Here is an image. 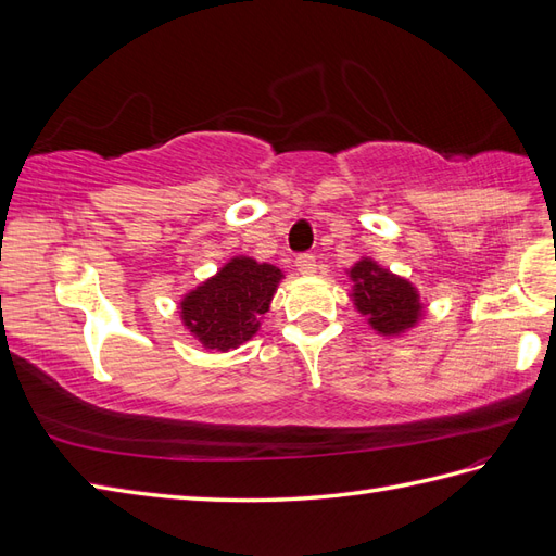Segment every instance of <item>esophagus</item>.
Masks as SVG:
<instances>
[{
	"label": "esophagus",
	"mask_w": 556,
	"mask_h": 556,
	"mask_svg": "<svg viewBox=\"0 0 556 556\" xmlns=\"http://www.w3.org/2000/svg\"><path fill=\"white\" fill-rule=\"evenodd\" d=\"M296 270H300L302 276H314L316 274V256L314 254H300L296 256Z\"/></svg>",
	"instance_id": "obj_1"
}]
</instances>
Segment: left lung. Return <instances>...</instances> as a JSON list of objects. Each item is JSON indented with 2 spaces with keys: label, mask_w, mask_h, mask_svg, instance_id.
<instances>
[{
  "label": "left lung",
  "mask_w": 556,
  "mask_h": 556,
  "mask_svg": "<svg viewBox=\"0 0 556 556\" xmlns=\"http://www.w3.org/2000/svg\"><path fill=\"white\" fill-rule=\"evenodd\" d=\"M349 278L354 282V304L380 334H401L417 325L422 316L419 294L405 278L389 274L372 260L351 266Z\"/></svg>",
  "instance_id": "obj_1"
}]
</instances>
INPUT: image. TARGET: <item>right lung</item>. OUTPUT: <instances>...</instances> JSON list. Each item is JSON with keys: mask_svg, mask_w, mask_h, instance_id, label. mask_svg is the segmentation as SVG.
Returning a JSON list of instances; mask_svg holds the SVG:
<instances>
[{"mask_svg": "<svg viewBox=\"0 0 556 556\" xmlns=\"http://www.w3.org/2000/svg\"><path fill=\"white\" fill-rule=\"evenodd\" d=\"M280 278L282 270L276 266L236 256L214 278L184 296V325L202 346L238 349L260 330Z\"/></svg>", "mask_w": 556, "mask_h": 556, "instance_id": "add662e5", "label": "right lung"}]
</instances>
